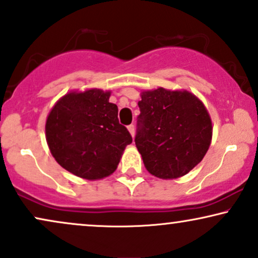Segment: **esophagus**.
Wrapping results in <instances>:
<instances>
[{
    "label": "esophagus",
    "instance_id": "obj_1",
    "mask_svg": "<svg viewBox=\"0 0 258 258\" xmlns=\"http://www.w3.org/2000/svg\"><path fill=\"white\" fill-rule=\"evenodd\" d=\"M128 130H129L130 135H132L133 138H134V135H135V126L133 125V124H130V125H128Z\"/></svg>",
    "mask_w": 258,
    "mask_h": 258
}]
</instances>
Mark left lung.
<instances>
[{"label":"left lung","instance_id":"1","mask_svg":"<svg viewBox=\"0 0 258 258\" xmlns=\"http://www.w3.org/2000/svg\"><path fill=\"white\" fill-rule=\"evenodd\" d=\"M135 145L145 167L161 179L186 174L201 163L212 142V119L189 91L159 87L139 101Z\"/></svg>","mask_w":258,"mask_h":258}]
</instances>
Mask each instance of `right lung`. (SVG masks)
I'll return each mask as SVG.
<instances>
[{"label":"right lung","mask_w":258,"mask_h":258,"mask_svg":"<svg viewBox=\"0 0 258 258\" xmlns=\"http://www.w3.org/2000/svg\"><path fill=\"white\" fill-rule=\"evenodd\" d=\"M111 92L92 88L69 92L50 111L45 136L52 157L63 168L88 180L116 171L124 149L133 142L119 124Z\"/></svg>","instance_id":"obj_1"}]
</instances>
